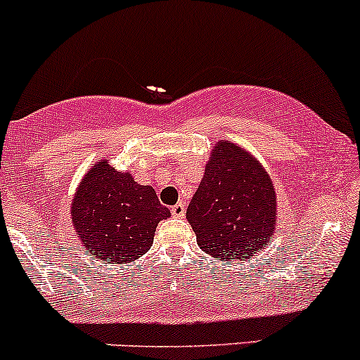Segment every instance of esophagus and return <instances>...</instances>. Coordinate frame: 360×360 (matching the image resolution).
<instances>
[{"mask_svg":"<svg viewBox=\"0 0 360 360\" xmlns=\"http://www.w3.org/2000/svg\"><path fill=\"white\" fill-rule=\"evenodd\" d=\"M172 214L175 217H184L185 216V205L181 204V202H179V204H175L172 207Z\"/></svg>","mask_w":360,"mask_h":360,"instance_id":"esophagus-1","label":"esophagus"}]
</instances>
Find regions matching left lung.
Here are the masks:
<instances>
[{
    "label": "left lung",
    "mask_w": 360,
    "mask_h": 360,
    "mask_svg": "<svg viewBox=\"0 0 360 360\" xmlns=\"http://www.w3.org/2000/svg\"><path fill=\"white\" fill-rule=\"evenodd\" d=\"M276 188L264 167L243 148L219 141L187 209L205 253L229 262L250 260L276 231Z\"/></svg>",
    "instance_id": "left-lung-1"
}]
</instances>
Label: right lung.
<instances>
[{
  "mask_svg": "<svg viewBox=\"0 0 360 360\" xmlns=\"http://www.w3.org/2000/svg\"><path fill=\"white\" fill-rule=\"evenodd\" d=\"M169 217L155 188L139 185L107 160L93 165L71 202L72 228L93 258L129 264L151 248L156 226Z\"/></svg>",
  "mask_w": 360,
  "mask_h": 360,
  "instance_id": "right-lung-1",
  "label": "right lung"
}]
</instances>
